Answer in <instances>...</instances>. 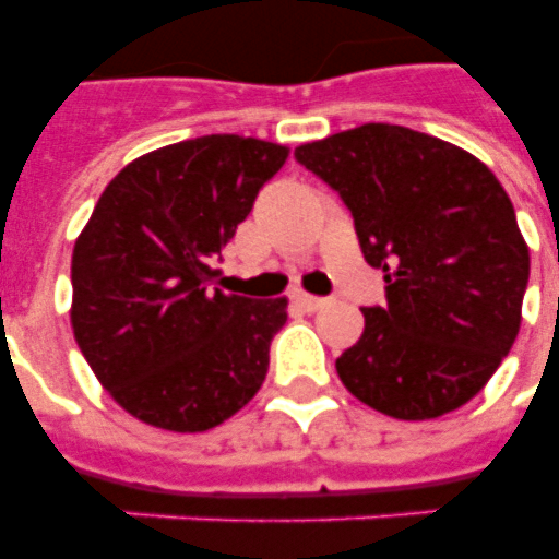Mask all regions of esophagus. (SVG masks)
Wrapping results in <instances>:
<instances>
[{
    "instance_id": "esophagus-1",
    "label": "esophagus",
    "mask_w": 559,
    "mask_h": 559,
    "mask_svg": "<svg viewBox=\"0 0 559 559\" xmlns=\"http://www.w3.org/2000/svg\"><path fill=\"white\" fill-rule=\"evenodd\" d=\"M301 310H307V313H316V310H322L324 305H328V298H319V296H307V293H298L296 298H293Z\"/></svg>"
}]
</instances>
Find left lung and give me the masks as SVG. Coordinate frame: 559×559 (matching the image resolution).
<instances>
[{
	"label": "left lung",
	"instance_id": "obj_1",
	"mask_svg": "<svg viewBox=\"0 0 559 559\" xmlns=\"http://www.w3.org/2000/svg\"><path fill=\"white\" fill-rule=\"evenodd\" d=\"M296 162L348 205L385 305L336 359L345 389L400 420L464 406L508 357L531 258L487 165L435 135L362 124L301 144Z\"/></svg>",
	"mask_w": 559,
	"mask_h": 559
}]
</instances>
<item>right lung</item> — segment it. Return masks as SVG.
<instances>
[{"label": "right lung", "mask_w": 559, "mask_h": 559, "mask_svg": "<svg viewBox=\"0 0 559 559\" xmlns=\"http://www.w3.org/2000/svg\"><path fill=\"white\" fill-rule=\"evenodd\" d=\"M287 147L202 135L130 162L72 254L78 348L118 406L170 432H205L249 403L287 298L214 287L223 246Z\"/></svg>", "instance_id": "right-lung-1"}]
</instances>
